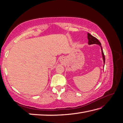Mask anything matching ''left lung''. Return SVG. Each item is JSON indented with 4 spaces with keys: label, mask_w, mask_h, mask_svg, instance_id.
I'll return each instance as SVG.
<instances>
[{
    "label": "left lung",
    "mask_w": 123,
    "mask_h": 123,
    "mask_svg": "<svg viewBox=\"0 0 123 123\" xmlns=\"http://www.w3.org/2000/svg\"><path fill=\"white\" fill-rule=\"evenodd\" d=\"M88 35V44L89 45H91V44H97V45H99L100 46L101 48V53H102V56H103V59L104 61V63L105 64V55H104V52H103V49H102V46H101V44L100 43V42L98 41V40L97 38H96V37H94V36H92L91 34H90L89 33H88L87 34Z\"/></svg>",
    "instance_id": "obj_1"
}]
</instances>
